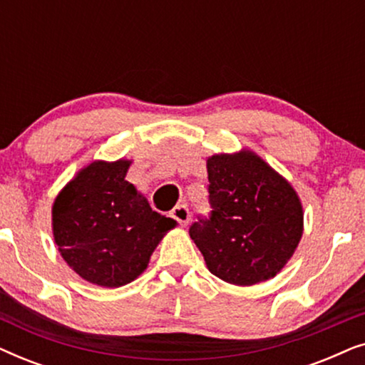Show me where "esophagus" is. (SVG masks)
Masks as SVG:
<instances>
[{
    "instance_id": "34e87169",
    "label": "esophagus",
    "mask_w": 365,
    "mask_h": 365,
    "mask_svg": "<svg viewBox=\"0 0 365 365\" xmlns=\"http://www.w3.org/2000/svg\"><path fill=\"white\" fill-rule=\"evenodd\" d=\"M171 217L176 219V221L181 224V226H187L189 219H191V214H189V209L184 206V204H181V206L173 209Z\"/></svg>"
}]
</instances>
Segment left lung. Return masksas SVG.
<instances>
[{"mask_svg": "<svg viewBox=\"0 0 365 365\" xmlns=\"http://www.w3.org/2000/svg\"><path fill=\"white\" fill-rule=\"evenodd\" d=\"M211 216L189 236L211 274L234 286H254L282 271L304 231L301 199L291 182L256 153L207 158Z\"/></svg>", "mask_w": 365, "mask_h": 365, "instance_id": "left-lung-1", "label": "left lung"}]
</instances>
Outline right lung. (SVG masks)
<instances>
[{"label":"right lung","mask_w":365,"mask_h":365,"mask_svg":"<svg viewBox=\"0 0 365 365\" xmlns=\"http://www.w3.org/2000/svg\"><path fill=\"white\" fill-rule=\"evenodd\" d=\"M131 163L88 164L53 204L59 254L79 277L101 287H121L141 276L161 239L176 227L126 181Z\"/></svg>","instance_id":"1"}]
</instances>
